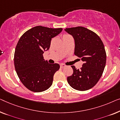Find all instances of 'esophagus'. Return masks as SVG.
I'll use <instances>...</instances> for the list:
<instances>
[{
  "label": "esophagus",
  "instance_id": "1",
  "mask_svg": "<svg viewBox=\"0 0 120 120\" xmlns=\"http://www.w3.org/2000/svg\"><path fill=\"white\" fill-rule=\"evenodd\" d=\"M66 66L65 64H60V67L61 68H64V67H65Z\"/></svg>",
  "mask_w": 120,
  "mask_h": 120
}]
</instances>
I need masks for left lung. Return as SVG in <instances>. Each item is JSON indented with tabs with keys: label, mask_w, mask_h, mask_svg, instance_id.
<instances>
[{
	"label": "left lung",
	"mask_w": 120,
	"mask_h": 120,
	"mask_svg": "<svg viewBox=\"0 0 120 120\" xmlns=\"http://www.w3.org/2000/svg\"><path fill=\"white\" fill-rule=\"evenodd\" d=\"M65 30L73 37L75 54L84 62L80 70L72 66L73 73L67 77V82L77 90H89L97 83L105 68L107 55L103 43L95 33L84 27L66 28Z\"/></svg>",
	"instance_id": "left-lung-1"
}]
</instances>
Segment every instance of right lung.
I'll return each mask as SVG.
<instances>
[{
  "label": "right lung",
  "instance_id": "add662e5",
  "mask_svg": "<svg viewBox=\"0 0 120 120\" xmlns=\"http://www.w3.org/2000/svg\"><path fill=\"white\" fill-rule=\"evenodd\" d=\"M62 30L61 28L35 26L23 34L17 44L15 70L21 82L31 91L42 92L52 85L53 76L60 65L49 64L44 60L43 54L49 49L52 38Z\"/></svg>",
  "mask_w": 120,
  "mask_h": 120
}]
</instances>
